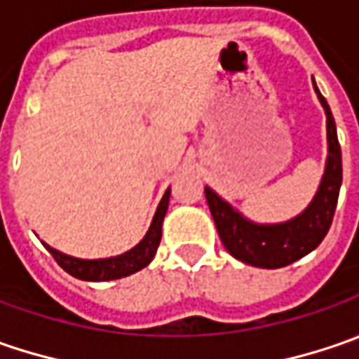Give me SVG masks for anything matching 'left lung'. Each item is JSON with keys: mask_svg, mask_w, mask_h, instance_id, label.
<instances>
[{"mask_svg": "<svg viewBox=\"0 0 359 359\" xmlns=\"http://www.w3.org/2000/svg\"><path fill=\"white\" fill-rule=\"evenodd\" d=\"M313 88L327 118V161L320 189L302 215L277 225H257L245 219L212 189L205 187V196L221 241L233 257L247 265L261 269H279L291 265L293 261L311 253L332 226L341 187V149L337 142L332 110L316 82Z\"/></svg>", "mask_w": 359, "mask_h": 359, "instance_id": "8db88e82", "label": "left lung"}]
</instances>
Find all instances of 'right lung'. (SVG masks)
I'll return each instance as SVG.
<instances>
[{"label": "right lung", "mask_w": 359, "mask_h": 359, "mask_svg": "<svg viewBox=\"0 0 359 359\" xmlns=\"http://www.w3.org/2000/svg\"><path fill=\"white\" fill-rule=\"evenodd\" d=\"M168 198H170V189H166L144 239L138 243L136 247H133L130 251H126V253H122L118 257L78 259L64 255V253L55 251L54 247H50L46 243L43 245L52 253V257L57 261V265L64 271L70 273L72 277H76V279H82V281H110V279L128 277L133 273L140 271L142 267H147L154 257L161 237H163V221L166 209H168Z\"/></svg>", "instance_id": "add662e5"}]
</instances>
